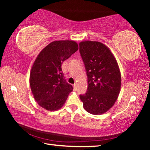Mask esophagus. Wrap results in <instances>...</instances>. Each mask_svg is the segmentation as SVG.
I'll return each mask as SVG.
<instances>
[{
	"label": "esophagus",
	"instance_id": "1",
	"mask_svg": "<svg viewBox=\"0 0 150 150\" xmlns=\"http://www.w3.org/2000/svg\"><path fill=\"white\" fill-rule=\"evenodd\" d=\"M73 86V88H74V90H75V91L77 90V85L74 84Z\"/></svg>",
	"mask_w": 150,
	"mask_h": 150
}]
</instances>
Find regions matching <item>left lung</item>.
Listing matches in <instances>:
<instances>
[{"label": "left lung", "mask_w": 150, "mask_h": 150, "mask_svg": "<svg viewBox=\"0 0 150 150\" xmlns=\"http://www.w3.org/2000/svg\"><path fill=\"white\" fill-rule=\"evenodd\" d=\"M79 52L87 75L88 88L79 95L88 113L106 112L117 100L121 87L118 63L110 50L99 42L85 41L79 44Z\"/></svg>", "instance_id": "8db88e82"}]
</instances>
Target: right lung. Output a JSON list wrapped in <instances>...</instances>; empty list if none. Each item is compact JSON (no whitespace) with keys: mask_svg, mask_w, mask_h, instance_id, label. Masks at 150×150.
Instances as JSON below:
<instances>
[{"mask_svg":"<svg viewBox=\"0 0 150 150\" xmlns=\"http://www.w3.org/2000/svg\"><path fill=\"white\" fill-rule=\"evenodd\" d=\"M78 49L72 40L55 41L38 55L30 71V85L35 101L42 108L54 111L64 105L73 87L65 81L62 65Z\"/></svg>","mask_w":150,"mask_h":150,"instance_id":"right-lung-1","label":"right lung"}]
</instances>
